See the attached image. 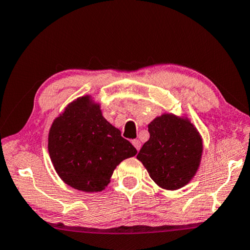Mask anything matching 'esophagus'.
<instances>
[{
  "label": "esophagus",
  "mask_w": 250,
  "mask_h": 250,
  "mask_svg": "<svg viewBox=\"0 0 250 250\" xmlns=\"http://www.w3.org/2000/svg\"><path fill=\"white\" fill-rule=\"evenodd\" d=\"M132 145H133V146L136 147V149H137L138 151L140 150V148H141V143H140V140H138V139L132 140Z\"/></svg>",
  "instance_id": "1"
}]
</instances>
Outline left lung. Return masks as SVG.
Masks as SVG:
<instances>
[{
	"label": "left lung",
	"instance_id": "left-lung-1",
	"mask_svg": "<svg viewBox=\"0 0 250 250\" xmlns=\"http://www.w3.org/2000/svg\"><path fill=\"white\" fill-rule=\"evenodd\" d=\"M149 140L137 159L159 188L175 191L188 185L199 170L203 140L186 115L163 113L148 125Z\"/></svg>",
	"mask_w": 250,
	"mask_h": 250
}]
</instances>
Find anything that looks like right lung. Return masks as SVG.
<instances>
[{"instance_id": "1", "label": "right lung", "mask_w": 250, "mask_h": 250, "mask_svg": "<svg viewBox=\"0 0 250 250\" xmlns=\"http://www.w3.org/2000/svg\"><path fill=\"white\" fill-rule=\"evenodd\" d=\"M48 151L62 181L86 193L103 191L119 164L137 154L91 95L74 100L55 119Z\"/></svg>"}]
</instances>
